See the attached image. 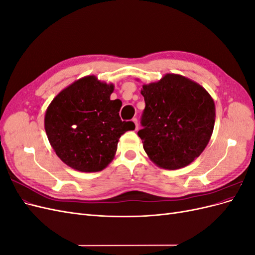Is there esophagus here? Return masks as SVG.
Here are the masks:
<instances>
[{"instance_id":"esophagus-1","label":"esophagus","mask_w":255,"mask_h":255,"mask_svg":"<svg viewBox=\"0 0 255 255\" xmlns=\"http://www.w3.org/2000/svg\"><path fill=\"white\" fill-rule=\"evenodd\" d=\"M133 122L135 123V129L137 130V129H138V121H137V119H136V118H133Z\"/></svg>"}]
</instances>
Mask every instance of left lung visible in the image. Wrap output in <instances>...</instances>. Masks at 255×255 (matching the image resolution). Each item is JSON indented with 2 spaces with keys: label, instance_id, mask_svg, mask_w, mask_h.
Instances as JSON below:
<instances>
[{
  "label": "left lung",
  "instance_id": "1",
  "mask_svg": "<svg viewBox=\"0 0 255 255\" xmlns=\"http://www.w3.org/2000/svg\"><path fill=\"white\" fill-rule=\"evenodd\" d=\"M145 107L138 130L146 155L156 166L175 170L192 163L210 141L216 109L211 95L188 78L166 73L141 88Z\"/></svg>",
  "mask_w": 255,
  "mask_h": 255
}]
</instances>
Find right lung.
<instances>
[{"instance_id": "obj_1", "label": "right lung", "mask_w": 255, "mask_h": 255, "mask_svg": "<svg viewBox=\"0 0 255 255\" xmlns=\"http://www.w3.org/2000/svg\"><path fill=\"white\" fill-rule=\"evenodd\" d=\"M114 84L87 75L73 82L52 100L44 115L50 144L64 163L81 172H98L114 159L119 138L133 130L121 121L122 102L111 100Z\"/></svg>"}]
</instances>
